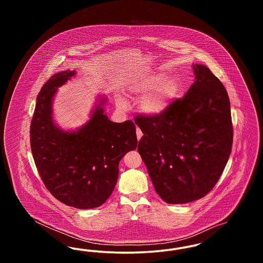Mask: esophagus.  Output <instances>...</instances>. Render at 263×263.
Returning a JSON list of instances; mask_svg holds the SVG:
<instances>
[{"label": "esophagus", "mask_w": 263, "mask_h": 263, "mask_svg": "<svg viewBox=\"0 0 263 263\" xmlns=\"http://www.w3.org/2000/svg\"><path fill=\"white\" fill-rule=\"evenodd\" d=\"M136 135H137L138 140H140L142 136H143V133H142V131H141V129L140 128H136Z\"/></svg>", "instance_id": "esophagus-1"}]
</instances>
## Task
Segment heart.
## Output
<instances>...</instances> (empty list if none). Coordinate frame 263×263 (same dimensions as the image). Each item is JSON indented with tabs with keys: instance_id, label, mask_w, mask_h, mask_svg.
I'll use <instances>...</instances> for the list:
<instances>
[{
	"instance_id": "heart-1",
	"label": "heart",
	"mask_w": 263,
	"mask_h": 263,
	"mask_svg": "<svg viewBox=\"0 0 263 263\" xmlns=\"http://www.w3.org/2000/svg\"><path fill=\"white\" fill-rule=\"evenodd\" d=\"M182 90L183 82L180 78H166L162 72L148 76L130 88L132 95L145 97L140 102V108L150 117H160L166 112ZM116 104L120 109L127 107L126 100L120 96L116 98Z\"/></svg>"
}]
</instances>
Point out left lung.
<instances>
[{
    "mask_svg": "<svg viewBox=\"0 0 263 263\" xmlns=\"http://www.w3.org/2000/svg\"><path fill=\"white\" fill-rule=\"evenodd\" d=\"M195 81L160 117L136 116L138 152L156 192L168 204L198 200L212 190L228 163L233 124L228 92L204 65Z\"/></svg>",
    "mask_w": 263,
    "mask_h": 263,
    "instance_id": "1",
    "label": "left lung"
}]
</instances>
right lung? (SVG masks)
Segmentation results:
<instances>
[{"instance_id":"add662e5","label":"right lung","mask_w":263,"mask_h":263,"mask_svg":"<svg viewBox=\"0 0 263 263\" xmlns=\"http://www.w3.org/2000/svg\"><path fill=\"white\" fill-rule=\"evenodd\" d=\"M75 76L76 71H62L43 85L30 124V147L51 194L68 206L91 209L111 195L120 160L137 148L136 127L131 120L110 121L104 113L106 97H100L87 123L74 131L61 129L53 120V100Z\"/></svg>"}]
</instances>
